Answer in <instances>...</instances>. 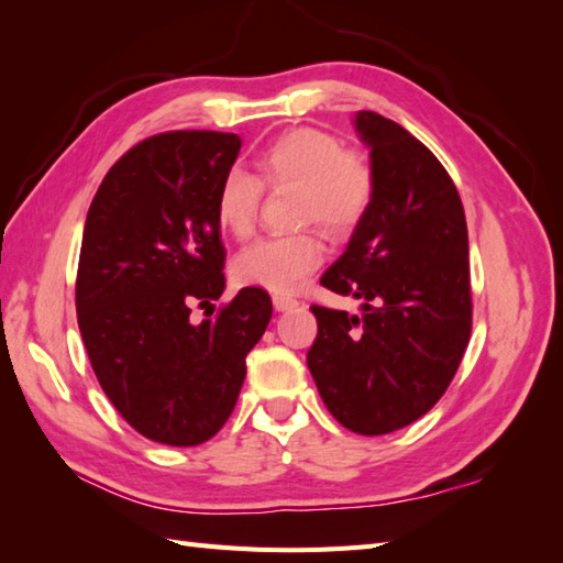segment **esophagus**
Instances as JSON below:
<instances>
[{
  "label": "esophagus",
  "instance_id": "34e87169",
  "mask_svg": "<svg viewBox=\"0 0 563 563\" xmlns=\"http://www.w3.org/2000/svg\"><path fill=\"white\" fill-rule=\"evenodd\" d=\"M272 303H274V308L282 310V313H284V310H291V308L298 306V301H296L294 296H284V294H274L272 296Z\"/></svg>",
  "mask_w": 563,
  "mask_h": 563
}]
</instances>
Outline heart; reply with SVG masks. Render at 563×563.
<instances>
[{
	"instance_id": "b5f03b06",
	"label": "heart",
	"mask_w": 563,
	"mask_h": 563,
	"mask_svg": "<svg viewBox=\"0 0 563 563\" xmlns=\"http://www.w3.org/2000/svg\"><path fill=\"white\" fill-rule=\"evenodd\" d=\"M262 185L296 187L301 197L296 219L342 239L352 233L376 197V170L361 152H349L340 136L298 128L277 136L255 161V176L233 168L221 178L214 197L217 221L235 239L255 231ZM324 260L318 231L272 235L243 247L233 260V277L243 286L291 294Z\"/></svg>"
}]
</instances>
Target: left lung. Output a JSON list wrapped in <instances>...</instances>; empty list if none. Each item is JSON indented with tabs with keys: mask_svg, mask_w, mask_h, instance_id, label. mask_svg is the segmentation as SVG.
Here are the masks:
<instances>
[{
	"mask_svg": "<svg viewBox=\"0 0 563 563\" xmlns=\"http://www.w3.org/2000/svg\"><path fill=\"white\" fill-rule=\"evenodd\" d=\"M376 197L320 284L361 316L310 306L308 368L330 415L361 435L407 427L451 385L472 330L467 221L441 161L373 110L354 118Z\"/></svg>",
	"mask_w": 563,
	"mask_h": 563,
	"instance_id": "8db88e82",
	"label": "left lung"
}]
</instances>
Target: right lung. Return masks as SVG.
Wrapping results in <instances>:
<instances>
[{"label": "right lung", "mask_w": 563, "mask_h": 563, "mask_svg": "<svg viewBox=\"0 0 563 563\" xmlns=\"http://www.w3.org/2000/svg\"><path fill=\"white\" fill-rule=\"evenodd\" d=\"M239 152L229 132L148 136L108 170L86 214L84 346L122 419L164 445H199L227 423L272 318L267 291L245 286L214 320H190L227 286L214 197Z\"/></svg>", "instance_id": "add662e5"}]
</instances>
